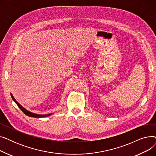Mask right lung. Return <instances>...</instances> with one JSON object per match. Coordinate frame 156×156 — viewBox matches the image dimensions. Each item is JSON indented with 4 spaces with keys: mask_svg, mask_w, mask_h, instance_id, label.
<instances>
[{
    "mask_svg": "<svg viewBox=\"0 0 156 156\" xmlns=\"http://www.w3.org/2000/svg\"><path fill=\"white\" fill-rule=\"evenodd\" d=\"M11 97H12V100L16 102V104L18 105L19 108H20L24 114H25L27 116H28L34 117V118H44V117H47V116H50L51 114H45V115H41V114H34V113H32V112H30V111H27V109H24V108L23 107V106H21L17 101H16V99L14 98L13 95H12L11 94Z\"/></svg>",
    "mask_w": 156,
    "mask_h": 156,
    "instance_id": "1",
    "label": "right lung"
}]
</instances>
